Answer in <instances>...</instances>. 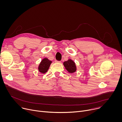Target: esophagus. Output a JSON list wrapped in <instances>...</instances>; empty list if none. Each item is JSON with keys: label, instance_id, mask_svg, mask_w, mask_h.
Segmentation results:
<instances>
[{"label": "esophagus", "instance_id": "esophagus-1", "mask_svg": "<svg viewBox=\"0 0 122 122\" xmlns=\"http://www.w3.org/2000/svg\"><path fill=\"white\" fill-rule=\"evenodd\" d=\"M55 62L56 63H61L60 61H58V60H55Z\"/></svg>", "mask_w": 122, "mask_h": 122}]
</instances>
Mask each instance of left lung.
<instances>
[{"label": "left lung", "mask_w": 122, "mask_h": 122, "mask_svg": "<svg viewBox=\"0 0 122 122\" xmlns=\"http://www.w3.org/2000/svg\"><path fill=\"white\" fill-rule=\"evenodd\" d=\"M64 65L67 70L70 73L75 72L76 71V66L75 63L71 59L64 62Z\"/></svg>", "instance_id": "left-lung-1"}]
</instances>
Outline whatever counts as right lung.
I'll return each mask as SVG.
<instances>
[{
    "instance_id": "add662e5",
    "label": "right lung",
    "mask_w": 122,
    "mask_h": 122,
    "mask_svg": "<svg viewBox=\"0 0 122 122\" xmlns=\"http://www.w3.org/2000/svg\"><path fill=\"white\" fill-rule=\"evenodd\" d=\"M51 63V61L49 60L46 58H44L42 60V61L39 65L38 67L39 71L43 74L46 73L48 71V69H49Z\"/></svg>"
}]
</instances>
